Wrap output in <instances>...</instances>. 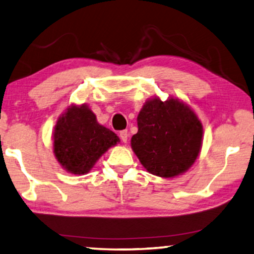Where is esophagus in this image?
I'll return each instance as SVG.
<instances>
[{
	"mask_svg": "<svg viewBox=\"0 0 254 254\" xmlns=\"http://www.w3.org/2000/svg\"><path fill=\"white\" fill-rule=\"evenodd\" d=\"M119 136L120 138H122V140L124 143H127V138H128V131L127 130H122L119 132Z\"/></svg>",
	"mask_w": 254,
	"mask_h": 254,
	"instance_id": "esophagus-1",
	"label": "esophagus"
}]
</instances>
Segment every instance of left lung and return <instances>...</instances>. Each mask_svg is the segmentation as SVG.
<instances>
[{
    "label": "left lung",
    "instance_id": "8db88e82",
    "mask_svg": "<svg viewBox=\"0 0 254 254\" xmlns=\"http://www.w3.org/2000/svg\"><path fill=\"white\" fill-rule=\"evenodd\" d=\"M131 147L149 173L172 178L187 171L201 148L202 126L196 114L177 99L145 103L137 117Z\"/></svg>",
    "mask_w": 254,
    "mask_h": 254
}]
</instances>
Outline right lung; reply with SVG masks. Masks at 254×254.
<instances>
[{
	"mask_svg": "<svg viewBox=\"0 0 254 254\" xmlns=\"http://www.w3.org/2000/svg\"><path fill=\"white\" fill-rule=\"evenodd\" d=\"M118 140L114 131L98 124L88 107L72 106L55 126L54 153L66 171L84 174Z\"/></svg>",
	"mask_w": 254,
	"mask_h": 254,
	"instance_id": "add662e5",
	"label": "right lung"
}]
</instances>
